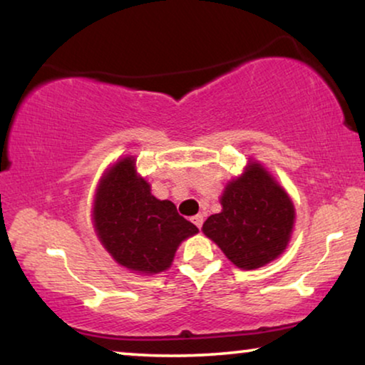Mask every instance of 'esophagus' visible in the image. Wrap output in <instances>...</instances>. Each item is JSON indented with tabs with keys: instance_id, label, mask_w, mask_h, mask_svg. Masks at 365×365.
<instances>
[{
	"instance_id": "esophagus-1",
	"label": "esophagus",
	"mask_w": 365,
	"mask_h": 365,
	"mask_svg": "<svg viewBox=\"0 0 365 365\" xmlns=\"http://www.w3.org/2000/svg\"><path fill=\"white\" fill-rule=\"evenodd\" d=\"M192 222H194V226L201 229V227H202V222H204V216H202V214H196V216L192 217Z\"/></svg>"
}]
</instances>
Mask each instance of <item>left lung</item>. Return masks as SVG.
Returning <instances> with one entry per match:
<instances>
[{"instance_id": "obj_1", "label": "left lung", "mask_w": 365, "mask_h": 365, "mask_svg": "<svg viewBox=\"0 0 365 365\" xmlns=\"http://www.w3.org/2000/svg\"><path fill=\"white\" fill-rule=\"evenodd\" d=\"M222 211L202 224V232L234 266L252 271L286 251L296 209L281 184L259 161L249 159L241 176L224 187Z\"/></svg>"}]
</instances>
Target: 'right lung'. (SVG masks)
<instances>
[{
  "mask_svg": "<svg viewBox=\"0 0 365 365\" xmlns=\"http://www.w3.org/2000/svg\"><path fill=\"white\" fill-rule=\"evenodd\" d=\"M93 224L99 242L128 271L159 274L171 267L184 239L199 229L168 199L154 197L151 184L136 171V158L126 156L99 179L93 202Z\"/></svg>",
  "mask_w": 365,
  "mask_h": 365,
  "instance_id": "add662e5",
  "label": "right lung"
}]
</instances>
